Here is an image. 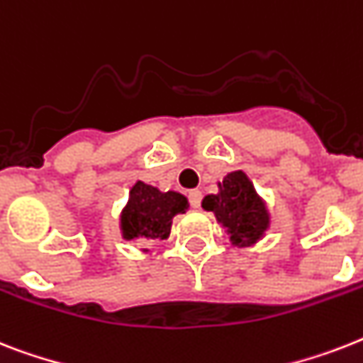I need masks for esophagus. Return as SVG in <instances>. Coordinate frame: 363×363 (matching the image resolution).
<instances>
[{"mask_svg": "<svg viewBox=\"0 0 363 363\" xmlns=\"http://www.w3.org/2000/svg\"><path fill=\"white\" fill-rule=\"evenodd\" d=\"M188 201H190V205L194 208L199 207V205H201V191H199V190L188 191Z\"/></svg>", "mask_w": 363, "mask_h": 363, "instance_id": "obj_1", "label": "esophagus"}]
</instances>
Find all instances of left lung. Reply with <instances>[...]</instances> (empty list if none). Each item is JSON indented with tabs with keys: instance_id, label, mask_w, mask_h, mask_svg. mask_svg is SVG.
Masks as SVG:
<instances>
[{
	"instance_id": "obj_1",
	"label": "left lung",
	"mask_w": 363,
	"mask_h": 363,
	"mask_svg": "<svg viewBox=\"0 0 363 363\" xmlns=\"http://www.w3.org/2000/svg\"><path fill=\"white\" fill-rule=\"evenodd\" d=\"M218 188L216 196L203 199V208L216 214L218 222L231 235L233 244L250 246L257 242L268 229V212L248 177L233 172L223 182H218Z\"/></svg>"
}]
</instances>
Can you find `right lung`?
Wrapping results in <instances>:
<instances>
[{
  "instance_id": "obj_1",
  "label": "right lung",
  "mask_w": 363,
  "mask_h": 363,
  "mask_svg": "<svg viewBox=\"0 0 363 363\" xmlns=\"http://www.w3.org/2000/svg\"><path fill=\"white\" fill-rule=\"evenodd\" d=\"M186 208V197L181 194L160 191L158 188L138 181L132 186L128 203L121 214L123 237L126 240H164L169 237L173 216Z\"/></svg>"
}]
</instances>
